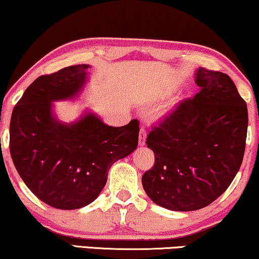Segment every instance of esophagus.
Here are the masks:
<instances>
[{"label": "esophagus", "instance_id": "esophagus-1", "mask_svg": "<svg viewBox=\"0 0 259 259\" xmlns=\"http://www.w3.org/2000/svg\"><path fill=\"white\" fill-rule=\"evenodd\" d=\"M146 137H147L146 129H145V127H141V129H140V136H139V145L140 146H145Z\"/></svg>", "mask_w": 259, "mask_h": 259}]
</instances>
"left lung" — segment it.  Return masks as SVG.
Segmentation results:
<instances>
[{
	"mask_svg": "<svg viewBox=\"0 0 259 259\" xmlns=\"http://www.w3.org/2000/svg\"><path fill=\"white\" fill-rule=\"evenodd\" d=\"M201 92L147 137L155 162L142 177L148 197L175 211L198 210L224 194L243 162L247 106L228 75L199 67Z\"/></svg>",
	"mask_w": 259,
	"mask_h": 259,
	"instance_id": "obj_1",
	"label": "left lung"
}]
</instances>
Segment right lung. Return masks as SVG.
<instances>
[{"label":"right lung","mask_w":259,"mask_h":259,"mask_svg":"<svg viewBox=\"0 0 259 259\" xmlns=\"http://www.w3.org/2000/svg\"><path fill=\"white\" fill-rule=\"evenodd\" d=\"M90 64L41 75L29 84L12 113L9 149L26 186L47 204L63 210L86 207L106 184L117 160L137 148L139 120L111 126L84 110L61 122L55 101L74 100L86 86Z\"/></svg>","instance_id":"add662e5"}]
</instances>
